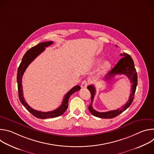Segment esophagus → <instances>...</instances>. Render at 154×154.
<instances>
[{"mask_svg": "<svg viewBox=\"0 0 154 154\" xmlns=\"http://www.w3.org/2000/svg\"><path fill=\"white\" fill-rule=\"evenodd\" d=\"M88 82L87 80H83L82 83H81V87L83 88H86V86H88Z\"/></svg>", "mask_w": 154, "mask_h": 154, "instance_id": "34e87169", "label": "esophagus"}]
</instances>
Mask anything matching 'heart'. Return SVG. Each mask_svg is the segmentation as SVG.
I'll return each instance as SVG.
<instances>
[{
  "label": "heart",
  "instance_id": "b5f03b06",
  "mask_svg": "<svg viewBox=\"0 0 154 154\" xmlns=\"http://www.w3.org/2000/svg\"><path fill=\"white\" fill-rule=\"evenodd\" d=\"M109 67V63L108 61H104L100 66L99 69V74H104Z\"/></svg>",
  "mask_w": 154,
  "mask_h": 154
}]
</instances>
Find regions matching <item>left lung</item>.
Here are the masks:
<instances>
[{"label": "left lung", "mask_w": 154, "mask_h": 154, "mask_svg": "<svg viewBox=\"0 0 154 154\" xmlns=\"http://www.w3.org/2000/svg\"><path fill=\"white\" fill-rule=\"evenodd\" d=\"M121 56L123 57L115 65V66L110 71H109L107 75L105 76L104 80H110L112 77H113L115 75L117 74H123L125 75L128 79L130 80V83H131V93L129 97V99L127 103L125 104L124 106L118 108L115 110L108 111L106 112H99L96 111L95 109L93 108V99L96 93V88L95 87L91 85L88 86L87 88L91 93V104L88 106V109L90 112L94 116L100 118H106V119H111L113 118L118 115L124 112L125 109L129 107V106L133 102L134 95L135 93L137 86V82H138V77H137V72L136 69L134 66V62L133 59L127 54L124 53L121 54Z\"/></svg>", "instance_id": "8db88e82"}]
</instances>
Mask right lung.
Returning <instances> with one entry per match:
<instances>
[{
  "label": "right lung",
  "instance_id": "add662e5",
  "mask_svg": "<svg viewBox=\"0 0 154 154\" xmlns=\"http://www.w3.org/2000/svg\"><path fill=\"white\" fill-rule=\"evenodd\" d=\"M54 43L53 41H47L39 43L38 45L35 46L32 48L30 49L27 51L26 53L24 54L23 59H22L21 63L17 69V88H18V94L19 98L24 107L27 110L32 113L34 116L39 119H47V118H53L60 116L62 115L66 110L68 107V100L70 96L74 93L75 92L80 90V86L79 85L75 86L72 88L69 91L67 94L64 97L61 105L57 109H54L51 112H42L40 111H37L35 109L31 108L27 103L26 102L24 96H23V87H22V77L28 67V66L35 60L36 57H37L41 53H42L45 50V48L52 45Z\"/></svg>",
  "mask_w": 154,
  "mask_h": 154
}]
</instances>
